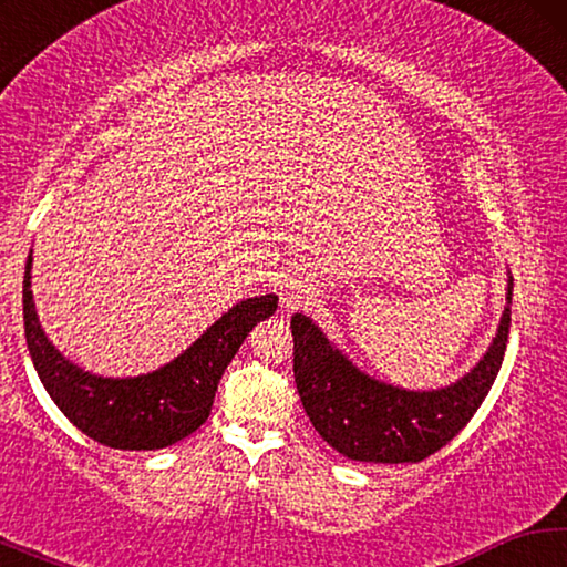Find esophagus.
Returning a JSON list of instances; mask_svg holds the SVG:
<instances>
[{"label": "esophagus", "instance_id": "34e87169", "mask_svg": "<svg viewBox=\"0 0 567 567\" xmlns=\"http://www.w3.org/2000/svg\"><path fill=\"white\" fill-rule=\"evenodd\" d=\"M280 297H282V305L297 307V305L305 302L307 290H305V287H302L300 282H297V280H290V282H285V285L280 287Z\"/></svg>", "mask_w": 567, "mask_h": 567}]
</instances>
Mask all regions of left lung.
Returning a JSON list of instances; mask_svg holds the SVG:
<instances>
[{
    "label": "left lung",
    "instance_id": "1",
    "mask_svg": "<svg viewBox=\"0 0 567 567\" xmlns=\"http://www.w3.org/2000/svg\"><path fill=\"white\" fill-rule=\"evenodd\" d=\"M511 302L513 290H507L501 328L485 358L455 385L430 392L392 388L364 375L310 318L297 312L290 322L292 370L307 417L330 447L358 463L398 465L435 455L467 425L501 372Z\"/></svg>",
    "mask_w": 567,
    "mask_h": 567
}]
</instances>
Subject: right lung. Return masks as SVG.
<instances>
[{"instance_id": "right-lung-1", "label": "right lung", "mask_w": 567, "mask_h": 567, "mask_svg": "<svg viewBox=\"0 0 567 567\" xmlns=\"http://www.w3.org/2000/svg\"><path fill=\"white\" fill-rule=\"evenodd\" d=\"M30 272L32 252L24 267L22 307L24 338L37 375L74 427L114 450H159L195 433L213 410L219 378L239 344L257 322L277 310L275 295L239 302L165 368L114 380L80 370L44 338L34 312Z\"/></svg>"}]
</instances>
